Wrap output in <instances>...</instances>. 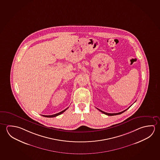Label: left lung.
I'll use <instances>...</instances> for the list:
<instances>
[{
	"mask_svg": "<svg viewBox=\"0 0 160 160\" xmlns=\"http://www.w3.org/2000/svg\"><path fill=\"white\" fill-rule=\"evenodd\" d=\"M98 110H99L100 112H101L102 113H103V114H106V115H109V116H112V115H118V114H122V113H123V112H124L126 110H127V109H126V110H123V112H119V113H106V112H103V111H102V110H100V109H98V108H97Z\"/></svg>",
	"mask_w": 160,
	"mask_h": 160,
	"instance_id": "obj_1",
	"label": "left lung"
}]
</instances>
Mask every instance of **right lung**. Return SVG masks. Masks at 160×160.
Listing matches in <instances>:
<instances>
[{
    "label": "right lung",
    "instance_id": "right-lung-1",
    "mask_svg": "<svg viewBox=\"0 0 160 160\" xmlns=\"http://www.w3.org/2000/svg\"><path fill=\"white\" fill-rule=\"evenodd\" d=\"M68 108H66V109H65V110H62V111H61V112H60V113H57V114H53V115H42V116H43V117H47V118H52V117H57V116H58V115H60V114H61L62 113H63V112H65L66 110L68 109Z\"/></svg>",
    "mask_w": 160,
    "mask_h": 160
}]
</instances>
